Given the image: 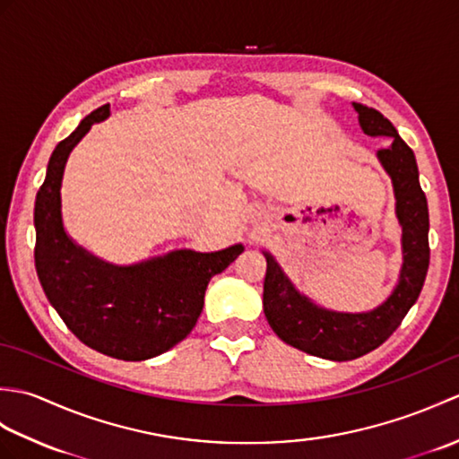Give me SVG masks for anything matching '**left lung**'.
Listing matches in <instances>:
<instances>
[{
    "label": "left lung",
    "mask_w": 459,
    "mask_h": 459,
    "mask_svg": "<svg viewBox=\"0 0 459 459\" xmlns=\"http://www.w3.org/2000/svg\"><path fill=\"white\" fill-rule=\"evenodd\" d=\"M353 108L359 114L360 130L367 135L393 142L386 150L377 152L380 165L391 175L396 217L403 227L404 262L393 294L385 304L363 314H343L319 307L307 296L299 294L274 256L264 250L268 266L262 304L270 327L288 345L329 360H351L383 345L403 324L408 309L416 304L430 264V219L426 195L418 181L414 152L398 135L391 120H386L378 110L357 102H353Z\"/></svg>",
    "instance_id": "obj_1"
}]
</instances>
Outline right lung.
Returning <instances> with one entry per match:
<instances>
[{
  "label": "right lung",
  "instance_id": "1",
  "mask_svg": "<svg viewBox=\"0 0 459 459\" xmlns=\"http://www.w3.org/2000/svg\"><path fill=\"white\" fill-rule=\"evenodd\" d=\"M108 116L110 104L91 112L58 142L48 160L35 199V268L47 299L84 345L114 359L145 360L191 333L209 280L235 262L245 247L173 250L132 266H116L76 245L63 227L65 165L92 124Z\"/></svg>",
  "mask_w": 459,
  "mask_h": 459
}]
</instances>
